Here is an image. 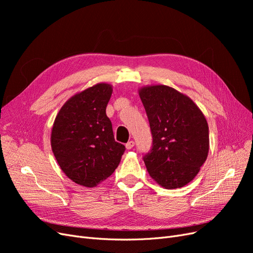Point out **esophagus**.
I'll return each instance as SVG.
<instances>
[{"mask_svg":"<svg viewBox=\"0 0 253 253\" xmlns=\"http://www.w3.org/2000/svg\"><path fill=\"white\" fill-rule=\"evenodd\" d=\"M134 144H135V142L133 141V140H131V141H128L126 144V148L127 149V150H131L133 147H134Z\"/></svg>","mask_w":253,"mask_h":253,"instance_id":"obj_1","label":"esophagus"}]
</instances>
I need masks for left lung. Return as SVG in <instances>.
Wrapping results in <instances>:
<instances>
[{
  "label": "left lung",
  "mask_w": 253,
  "mask_h": 253,
  "mask_svg": "<svg viewBox=\"0 0 253 253\" xmlns=\"http://www.w3.org/2000/svg\"><path fill=\"white\" fill-rule=\"evenodd\" d=\"M147 112L153 147L143 157L151 177L165 189H177L194 179L209 153L205 115L187 95L156 84L138 90Z\"/></svg>",
  "instance_id": "left-lung-1"
}]
</instances>
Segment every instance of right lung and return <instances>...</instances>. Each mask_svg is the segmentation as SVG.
Masks as SVG:
<instances>
[{
  "instance_id": "add662e5",
  "label": "right lung",
  "mask_w": 253,
  "mask_h": 253,
  "mask_svg": "<svg viewBox=\"0 0 253 253\" xmlns=\"http://www.w3.org/2000/svg\"><path fill=\"white\" fill-rule=\"evenodd\" d=\"M109 83H97L71 97L53 121L50 144L61 170L80 186L94 188L118 167L126 147L115 141L106 105Z\"/></svg>"
}]
</instances>
